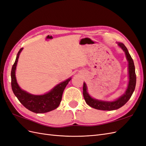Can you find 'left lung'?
<instances>
[{"label": "left lung", "instance_id": "left-lung-1", "mask_svg": "<svg viewBox=\"0 0 146 146\" xmlns=\"http://www.w3.org/2000/svg\"><path fill=\"white\" fill-rule=\"evenodd\" d=\"M117 45L121 48L125 54L127 60L128 61V84L127 88L125 92V93L121 97L118 98L114 101L109 102L105 100H100L95 99L92 97L87 92V87L86 83L84 82L83 84V96L86 103L90 107L95 108L96 110H103V111H112L117 110L119 108L123 106L130 98L135 90L136 82V76L135 73V67L134 62L130 54L128 52L127 48H126L122 43H117Z\"/></svg>", "mask_w": 146, "mask_h": 146}]
</instances>
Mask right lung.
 I'll list each match as a JSON object with an SVG mask.
<instances>
[{"instance_id":"1","label":"right lung","mask_w":146,"mask_h":146,"mask_svg":"<svg viewBox=\"0 0 146 146\" xmlns=\"http://www.w3.org/2000/svg\"><path fill=\"white\" fill-rule=\"evenodd\" d=\"M23 49V48H21L18 52L11 68V84L12 90L20 103L29 111L40 114L54 110L59 106L64 90L69 81L72 80V78L70 77L58 84L48 93L43 95H33L21 89L16 81L15 74L19 54Z\"/></svg>"}]
</instances>
